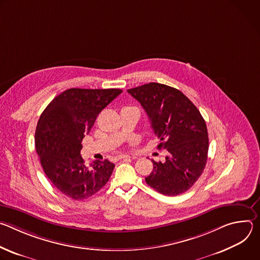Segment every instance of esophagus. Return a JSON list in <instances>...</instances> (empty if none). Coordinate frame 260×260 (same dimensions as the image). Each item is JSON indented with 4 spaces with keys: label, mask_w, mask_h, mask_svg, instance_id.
<instances>
[{
    "label": "esophagus",
    "mask_w": 260,
    "mask_h": 260,
    "mask_svg": "<svg viewBox=\"0 0 260 260\" xmlns=\"http://www.w3.org/2000/svg\"><path fill=\"white\" fill-rule=\"evenodd\" d=\"M117 158L118 159H123V160H131L132 159V157L129 155H119Z\"/></svg>",
    "instance_id": "esophagus-1"
}]
</instances>
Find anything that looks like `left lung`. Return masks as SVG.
<instances>
[{"label":"left lung","instance_id":"obj_1","mask_svg":"<svg viewBox=\"0 0 260 260\" xmlns=\"http://www.w3.org/2000/svg\"><path fill=\"white\" fill-rule=\"evenodd\" d=\"M150 119L159 149L169 152L165 161H154L145 178L150 187L169 197L187 191L201 177L208 159L209 138L199 109L180 90L151 82L127 89Z\"/></svg>","mask_w":260,"mask_h":260}]
</instances>
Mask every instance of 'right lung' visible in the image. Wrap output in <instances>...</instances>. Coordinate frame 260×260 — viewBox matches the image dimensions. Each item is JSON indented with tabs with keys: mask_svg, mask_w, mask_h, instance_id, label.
I'll return each mask as SVG.
<instances>
[{
	"mask_svg": "<svg viewBox=\"0 0 260 260\" xmlns=\"http://www.w3.org/2000/svg\"><path fill=\"white\" fill-rule=\"evenodd\" d=\"M121 89L70 88L55 96L36 127V151L47 178L68 198L82 201L96 193L109 181L115 165L108 159L87 167L80 155L82 140L101 111Z\"/></svg>",
	"mask_w": 260,
	"mask_h": 260,
	"instance_id": "add662e5",
	"label": "right lung"
}]
</instances>
